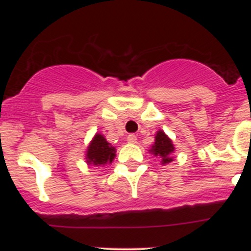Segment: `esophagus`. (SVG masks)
<instances>
[{"instance_id": "esophagus-1", "label": "esophagus", "mask_w": 251, "mask_h": 251, "mask_svg": "<svg viewBox=\"0 0 251 251\" xmlns=\"http://www.w3.org/2000/svg\"><path fill=\"white\" fill-rule=\"evenodd\" d=\"M127 142L131 143V144H135V143H137V137H135L133 133L128 134L127 135Z\"/></svg>"}]
</instances>
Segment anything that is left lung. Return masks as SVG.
<instances>
[{
  "instance_id": "1",
  "label": "left lung",
  "mask_w": 251,
  "mask_h": 251,
  "mask_svg": "<svg viewBox=\"0 0 251 251\" xmlns=\"http://www.w3.org/2000/svg\"><path fill=\"white\" fill-rule=\"evenodd\" d=\"M150 151L154 155H160L163 164H166L172 162V158L170 155L175 151V148L168 135L164 133L163 131H158L157 135H155L154 145L152 146Z\"/></svg>"
}]
</instances>
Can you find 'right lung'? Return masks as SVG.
I'll list each match as a JSON object with an SVG mask.
<instances>
[{"label":"right lung","instance_id":"obj_1","mask_svg":"<svg viewBox=\"0 0 251 251\" xmlns=\"http://www.w3.org/2000/svg\"><path fill=\"white\" fill-rule=\"evenodd\" d=\"M87 163L94 165H105L112 163L113 158L116 157V149L107 143V140L101 134H96L94 139L92 140L91 145L87 150Z\"/></svg>","mask_w":251,"mask_h":251}]
</instances>
